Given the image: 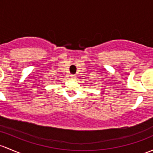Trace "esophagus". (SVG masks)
I'll list each match as a JSON object with an SVG mask.
<instances>
[{
	"instance_id": "1",
	"label": "esophagus",
	"mask_w": 153,
	"mask_h": 153,
	"mask_svg": "<svg viewBox=\"0 0 153 153\" xmlns=\"http://www.w3.org/2000/svg\"><path fill=\"white\" fill-rule=\"evenodd\" d=\"M70 78H71L72 79H75L76 76H75V75H70Z\"/></svg>"
}]
</instances>
